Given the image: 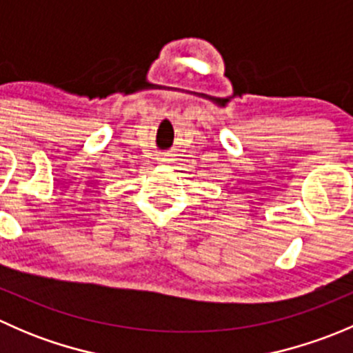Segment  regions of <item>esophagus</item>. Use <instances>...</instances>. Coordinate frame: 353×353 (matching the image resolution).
Returning a JSON list of instances; mask_svg holds the SVG:
<instances>
[{"label":"esophagus","mask_w":353,"mask_h":353,"mask_svg":"<svg viewBox=\"0 0 353 353\" xmlns=\"http://www.w3.org/2000/svg\"><path fill=\"white\" fill-rule=\"evenodd\" d=\"M159 162L162 163V165H167V163H170V159H169V155H162L159 159Z\"/></svg>","instance_id":"esophagus-1"}]
</instances>
